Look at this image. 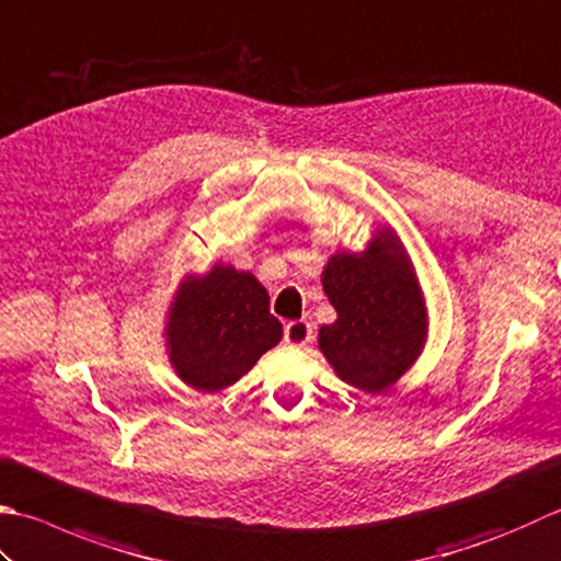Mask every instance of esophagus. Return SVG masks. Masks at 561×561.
<instances>
[{"instance_id": "esophagus-1", "label": "esophagus", "mask_w": 561, "mask_h": 561, "mask_svg": "<svg viewBox=\"0 0 561 561\" xmlns=\"http://www.w3.org/2000/svg\"><path fill=\"white\" fill-rule=\"evenodd\" d=\"M311 333H313V328L309 321H304V318H299V321H289L287 325H284V343L301 347L309 343Z\"/></svg>"}]
</instances>
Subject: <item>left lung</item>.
<instances>
[{
    "mask_svg": "<svg viewBox=\"0 0 561 561\" xmlns=\"http://www.w3.org/2000/svg\"><path fill=\"white\" fill-rule=\"evenodd\" d=\"M323 291L337 321L318 331V345L350 387L377 393L391 387L425 343L423 294L391 230L365 252H335L323 270Z\"/></svg>",
    "mask_w": 561,
    "mask_h": 561,
    "instance_id": "obj_1",
    "label": "left lung"
}]
</instances>
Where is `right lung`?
<instances>
[{"label":"right lung","instance_id":"add662e5","mask_svg":"<svg viewBox=\"0 0 561 561\" xmlns=\"http://www.w3.org/2000/svg\"><path fill=\"white\" fill-rule=\"evenodd\" d=\"M164 335L180 379L214 393L236 383L279 343L282 323L250 272L216 265L204 277L182 282Z\"/></svg>","mask_w":561,"mask_h":561}]
</instances>
